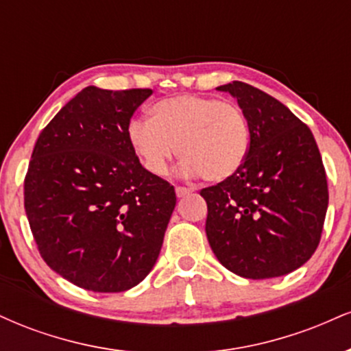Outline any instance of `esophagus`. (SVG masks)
I'll return each instance as SVG.
<instances>
[{"label":"esophagus","instance_id":"esophagus-1","mask_svg":"<svg viewBox=\"0 0 351 351\" xmlns=\"http://www.w3.org/2000/svg\"><path fill=\"white\" fill-rule=\"evenodd\" d=\"M175 191H176V196H178V198H183V196L189 195V193H191L193 189L191 188H186V186H176Z\"/></svg>","mask_w":351,"mask_h":351}]
</instances>
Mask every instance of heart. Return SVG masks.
Instances as JSON below:
<instances>
[{
    "instance_id": "obj_1",
    "label": "heart",
    "mask_w": 351,
    "mask_h": 351,
    "mask_svg": "<svg viewBox=\"0 0 351 351\" xmlns=\"http://www.w3.org/2000/svg\"><path fill=\"white\" fill-rule=\"evenodd\" d=\"M128 142L152 175H165L180 152L186 175L224 181L243 168L251 130L234 102L176 95L153 104L150 120H132Z\"/></svg>"
}]
</instances>
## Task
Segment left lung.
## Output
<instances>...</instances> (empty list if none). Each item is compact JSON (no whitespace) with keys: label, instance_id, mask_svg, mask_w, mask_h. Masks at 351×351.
I'll return each mask as SVG.
<instances>
[{"label":"left lung","instance_id":"obj_1","mask_svg":"<svg viewBox=\"0 0 351 351\" xmlns=\"http://www.w3.org/2000/svg\"><path fill=\"white\" fill-rule=\"evenodd\" d=\"M249 120L247 158L229 180L201 189L206 236L228 271L271 279L295 271L315 252L328 208V186L310 128L284 104L234 80L219 86Z\"/></svg>","mask_w":351,"mask_h":351}]
</instances>
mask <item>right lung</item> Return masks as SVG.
Instances as JSON below:
<instances>
[{
  "instance_id": "obj_1",
  "label": "right lung",
  "mask_w": 351,
  "mask_h": 351,
  "mask_svg": "<svg viewBox=\"0 0 351 351\" xmlns=\"http://www.w3.org/2000/svg\"><path fill=\"white\" fill-rule=\"evenodd\" d=\"M152 88L88 86L39 134L24 178V209L54 272L94 292L140 284L158 259L175 188L145 170L128 142Z\"/></svg>"
}]
</instances>
